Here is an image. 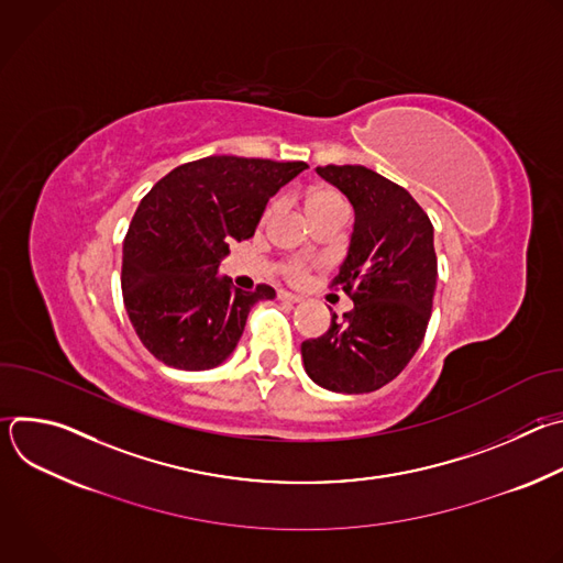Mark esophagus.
Instances as JSON below:
<instances>
[{
    "label": "esophagus",
    "instance_id": "1",
    "mask_svg": "<svg viewBox=\"0 0 563 563\" xmlns=\"http://www.w3.org/2000/svg\"><path fill=\"white\" fill-rule=\"evenodd\" d=\"M278 298L285 300V302H298V300H300L298 294H289V291H285V289H278Z\"/></svg>",
    "mask_w": 563,
    "mask_h": 563
}]
</instances>
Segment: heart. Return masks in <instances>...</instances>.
Instances as JSON below:
<instances>
[{
  "instance_id": "obj_1",
  "label": "heart",
  "mask_w": 563,
  "mask_h": 563,
  "mask_svg": "<svg viewBox=\"0 0 563 563\" xmlns=\"http://www.w3.org/2000/svg\"><path fill=\"white\" fill-rule=\"evenodd\" d=\"M302 207H305V213L309 216V220H323V218H332V216H345L347 211V205H345V198L341 196L339 189L330 187V185H311L305 189L302 194ZM272 213V205L265 207L263 211V220H267ZM309 265L300 258H289L283 263V274L291 280H298L307 274Z\"/></svg>"
}]
</instances>
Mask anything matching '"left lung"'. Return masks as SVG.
Wrapping results in <instances>:
<instances>
[{
	"instance_id": "obj_1",
	"label": "left lung",
	"mask_w": 563,
	"mask_h": 563,
	"mask_svg": "<svg viewBox=\"0 0 563 563\" xmlns=\"http://www.w3.org/2000/svg\"><path fill=\"white\" fill-rule=\"evenodd\" d=\"M316 174L339 187L354 207L350 254L330 283L354 307L332 316L330 330L302 341L313 383L365 394L396 378L423 343L437 289L434 229L400 185L361 165H325Z\"/></svg>"
}]
</instances>
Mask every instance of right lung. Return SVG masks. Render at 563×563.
Segmentation results:
<instances>
[{"label":"right lung","instance_id":"1","mask_svg":"<svg viewBox=\"0 0 563 563\" xmlns=\"http://www.w3.org/2000/svg\"><path fill=\"white\" fill-rule=\"evenodd\" d=\"M305 163L209 155L176 167L140 200L122 250V298L142 345L169 367L211 369L276 291L218 276L229 247L254 235L267 200Z\"/></svg>","mask_w":563,"mask_h":563}]
</instances>
